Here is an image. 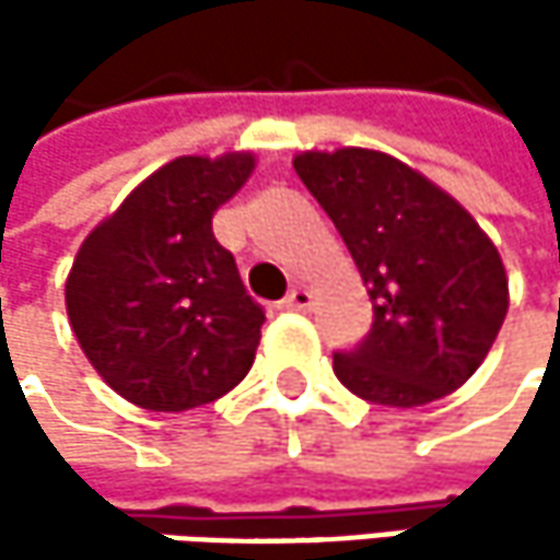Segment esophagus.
Returning <instances> with one entry per match:
<instances>
[{"label": "esophagus", "instance_id": "obj_1", "mask_svg": "<svg viewBox=\"0 0 560 560\" xmlns=\"http://www.w3.org/2000/svg\"><path fill=\"white\" fill-rule=\"evenodd\" d=\"M311 304H314V294L307 288H291L288 298L281 301V307H288V311H307Z\"/></svg>", "mask_w": 560, "mask_h": 560}]
</instances>
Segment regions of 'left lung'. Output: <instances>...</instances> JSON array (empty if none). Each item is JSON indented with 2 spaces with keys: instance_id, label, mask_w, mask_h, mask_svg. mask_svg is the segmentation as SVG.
<instances>
[{
  "instance_id": "1",
  "label": "left lung",
  "mask_w": 560,
  "mask_h": 560,
  "mask_svg": "<svg viewBox=\"0 0 560 560\" xmlns=\"http://www.w3.org/2000/svg\"><path fill=\"white\" fill-rule=\"evenodd\" d=\"M294 171L343 236L373 301V327L334 353L366 401L415 408L460 389L509 311L503 259L480 223L386 152H301Z\"/></svg>"
}]
</instances>
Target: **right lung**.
Wrapping results in <instances>:
<instances>
[{"label": "right lung", "instance_id": "right-lung-1", "mask_svg": "<svg viewBox=\"0 0 560 560\" xmlns=\"http://www.w3.org/2000/svg\"><path fill=\"white\" fill-rule=\"evenodd\" d=\"M256 168L249 152L184 155L145 177L80 246L67 317L109 389L187 411L240 386L266 311L213 236V213Z\"/></svg>", "mask_w": 560, "mask_h": 560}]
</instances>
